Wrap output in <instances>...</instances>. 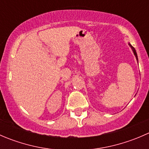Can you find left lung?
<instances>
[{
  "label": "left lung",
  "mask_w": 149,
  "mask_h": 149,
  "mask_svg": "<svg viewBox=\"0 0 149 149\" xmlns=\"http://www.w3.org/2000/svg\"><path fill=\"white\" fill-rule=\"evenodd\" d=\"M129 45H130V47H131V48H132V49H133V52H134V55H136V59H137V61H138V56H137V53H136V49H135V48L133 47L131 45H130V44H129Z\"/></svg>",
  "instance_id": "1"
}]
</instances>
